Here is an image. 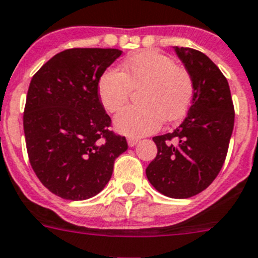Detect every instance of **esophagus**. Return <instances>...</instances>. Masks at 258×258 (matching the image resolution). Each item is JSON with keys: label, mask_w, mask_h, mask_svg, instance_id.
I'll list each match as a JSON object with an SVG mask.
<instances>
[{"label": "esophagus", "mask_w": 258, "mask_h": 258, "mask_svg": "<svg viewBox=\"0 0 258 258\" xmlns=\"http://www.w3.org/2000/svg\"><path fill=\"white\" fill-rule=\"evenodd\" d=\"M137 144H138V138H127V145H129L131 148L136 146Z\"/></svg>", "instance_id": "obj_1"}]
</instances>
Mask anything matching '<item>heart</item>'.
<instances>
[{
  "label": "heart",
  "mask_w": 258,
  "mask_h": 258,
  "mask_svg": "<svg viewBox=\"0 0 258 258\" xmlns=\"http://www.w3.org/2000/svg\"><path fill=\"white\" fill-rule=\"evenodd\" d=\"M141 105L129 106L114 117V126L129 137L155 132L163 120H180L190 108L194 83L190 72L176 66L169 55L146 50L132 55L120 71L108 70L97 83V95L105 110L113 113L129 100L132 89H138Z\"/></svg>",
  "instance_id": "heart-1"
}]
</instances>
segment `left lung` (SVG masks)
Returning <instances> with one entry per match:
<instances>
[{"mask_svg": "<svg viewBox=\"0 0 258 258\" xmlns=\"http://www.w3.org/2000/svg\"><path fill=\"white\" fill-rule=\"evenodd\" d=\"M174 50L192 78V101L175 131L153 137L158 153L146 176L166 197L186 199L206 190L220 172L235 109L227 79L207 55L188 47Z\"/></svg>", "mask_w": 258, "mask_h": 258, "instance_id": "1", "label": "left lung"}]
</instances>
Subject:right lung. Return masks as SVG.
Here are the masks:
<instances>
[{"instance_id":"add662e5","label":"right lung","mask_w":258,"mask_h":258,"mask_svg":"<svg viewBox=\"0 0 258 258\" xmlns=\"http://www.w3.org/2000/svg\"><path fill=\"white\" fill-rule=\"evenodd\" d=\"M122 51L70 48L33 76L23 112L27 154L46 188L67 201H86L109 182L125 137L110 131L97 83Z\"/></svg>"}]
</instances>
